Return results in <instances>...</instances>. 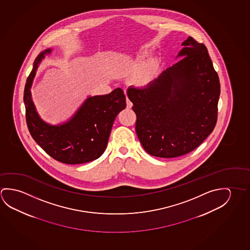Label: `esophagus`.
I'll use <instances>...</instances> for the list:
<instances>
[{"label": "esophagus", "instance_id": "1", "mask_svg": "<svg viewBox=\"0 0 250 250\" xmlns=\"http://www.w3.org/2000/svg\"><path fill=\"white\" fill-rule=\"evenodd\" d=\"M126 103H127V108H131L132 106H133V103H131L130 101L128 98H126Z\"/></svg>", "mask_w": 250, "mask_h": 250}]
</instances>
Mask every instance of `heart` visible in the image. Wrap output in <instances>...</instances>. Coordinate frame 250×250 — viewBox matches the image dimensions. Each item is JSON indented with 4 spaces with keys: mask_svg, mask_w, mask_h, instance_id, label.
Segmentation results:
<instances>
[{
    "mask_svg": "<svg viewBox=\"0 0 250 250\" xmlns=\"http://www.w3.org/2000/svg\"><path fill=\"white\" fill-rule=\"evenodd\" d=\"M133 68H141L131 77V83L138 87H147L158 77L161 70V62L158 59L149 61L147 54H141L132 63Z\"/></svg>",
    "mask_w": 250,
    "mask_h": 250,
    "instance_id": "b5f03b06",
    "label": "heart"
}]
</instances>
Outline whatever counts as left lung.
I'll return each instance as SVG.
<instances>
[{
	"instance_id": "obj_1",
	"label": "left lung",
	"mask_w": 250,
	"mask_h": 250,
	"mask_svg": "<svg viewBox=\"0 0 250 250\" xmlns=\"http://www.w3.org/2000/svg\"><path fill=\"white\" fill-rule=\"evenodd\" d=\"M176 58L150 86L128 87L136 114L135 131L149 155H186L212 133L221 93L218 75L205 45L188 37Z\"/></svg>"
}]
</instances>
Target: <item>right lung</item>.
Returning a JSON list of instances; mask_svg holds the SVG:
<instances>
[{"label": "right lung", "mask_w": 250, "mask_h": 250, "mask_svg": "<svg viewBox=\"0 0 250 250\" xmlns=\"http://www.w3.org/2000/svg\"><path fill=\"white\" fill-rule=\"evenodd\" d=\"M52 48L40 53L27 79L23 101L28 130L48 155L66 164H81L99 158L106 149L113 123L126 107V96L117 87L107 95L87 96L67 122L52 125L41 118L30 88L39 64Z\"/></svg>", "instance_id": "1"}]
</instances>
